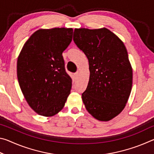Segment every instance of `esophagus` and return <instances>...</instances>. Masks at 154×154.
<instances>
[{"label": "esophagus", "mask_w": 154, "mask_h": 154, "mask_svg": "<svg viewBox=\"0 0 154 154\" xmlns=\"http://www.w3.org/2000/svg\"><path fill=\"white\" fill-rule=\"evenodd\" d=\"M79 72L77 71V72H76V73L75 74V76H76V77H78V75H79Z\"/></svg>", "instance_id": "obj_1"}]
</instances>
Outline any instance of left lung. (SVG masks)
<instances>
[{"label":"left lung","mask_w":154,"mask_h":154,"mask_svg":"<svg viewBox=\"0 0 154 154\" xmlns=\"http://www.w3.org/2000/svg\"><path fill=\"white\" fill-rule=\"evenodd\" d=\"M73 41L89 62L90 79L82 100L87 111L107 122L121 113L132 90V69L124 43L106 28H75Z\"/></svg>","instance_id":"8db88e82"}]
</instances>
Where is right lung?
Here are the masks:
<instances>
[{
    "instance_id": "obj_1",
    "label": "right lung",
    "mask_w": 154,
    "mask_h": 154,
    "mask_svg": "<svg viewBox=\"0 0 154 154\" xmlns=\"http://www.w3.org/2000/svg\"><path fill=\"white\" fill-rule=\"evenodd\" d=\"M72 28L39 29L24 43L18 56L17 75L28 105L36 113L55 116L71 93L72 79L62 52L72 41Z\"/></svg>"
}]
</instances>
